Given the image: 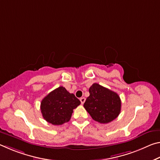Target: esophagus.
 I'll return each mask as SVG.
<instances>
[{"instance_id": "esophagus-1", "label": "esophagus", "mask_w": 160, "mask_h": 160, "mask_svg": "<svg viewBox=\"0 0 160 160\" xmlns=\"http://www.w3.org/2000/svg\"><path fill=\"white\" fill-rule=\"evenodd\" d=\"M80 102H81V104H83L84 103H85V97H81V98L80 99Z\"/></svg>"}]
</instances>
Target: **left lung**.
I'll return each mask as SVG.
<instances>
[{
    "label": "left lung",
    "instance_id": "left-lung-1",
    "mask_svg": "<svg viewBox=\"0 0 160 160\" xmlns=\"http://www.w3.org/2000/svg\"><path fill=\"white\" fill-rule=\"evenodd\" d=\"M90 96L84 107L94 121L108 123L118 117L121 112V102L117 93L94 83L89 89Z\"/></svg>",
    "mask_w": 160,
    "mask_h": 160
}]
</instances>
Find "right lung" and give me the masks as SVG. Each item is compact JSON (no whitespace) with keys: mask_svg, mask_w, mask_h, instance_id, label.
Instances as JSON below:
<instances>
[{"mask_svg":"<svg viewBox=\"0 0 160 160\" xmlns=\"http://www.w3.org/2000/svg\"><path fill=\"white\" fill-rule=\"evenodd\" d=\"M80 104V101L63 87H59L48 94L41 102V112L48 123L62 125L68 122L73 109Z\"/></svg>","mask_w":160,"mask_h":160,"instance_id":"add662e5","label":"right lung"}]
</instances>
